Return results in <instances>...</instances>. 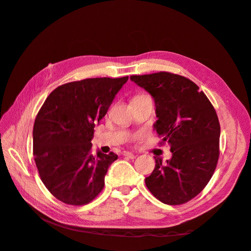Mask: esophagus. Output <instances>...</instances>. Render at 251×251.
Masks as SVG:
<instances>
[{"mask_svg":"<svg viewBox=\"0 0 251 251\" xmlns=\"http://www.w3.org/2000/svg\"><path fill=\"white\" fill-rule=\"evenodd\" d=\"M125 157H127V158H130V159H134L136 156L134 155V154H132V153H128V151H125V153L123 154Z\"/></svg>","mask_w":251,"mask_h":251,"instance_id":"34e87169","label":"esophagus"}]
</instances>
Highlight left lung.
Instances as JSON below:
<instances>
[{
    "mask_svg": "<svg viewBox=\"0 0 251 251\" xmlns=\"http://www.w3.org/2000/svg\"><path fill=\"white\" fill-rule=\"evenodd\" d=\"M135 83L154 97L155 128L161 146L169 144L172 158L155 157V169L146 185L164 204L191 201L207 185L220 156V123L207 96L182 75L160 71L132 75Z\"/></svg>",
    "mask_w": 251,
    "mask_h": 251,
    "instance_id": "left-lung-1",
    "label": "left lung"
}]
</instances>
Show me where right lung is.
<instances>
[{"label":"right lung","instance_id":"right-lung-1","mask_svg":"<svg viewBox=\"0 0 251 251\" xmlns=\"http://www.w3.org/2000/svg\"><path fill=\"white\" fill-rule=\"evenodd\" d=\"M128 76L96 77L53 90L33 126V157L41 180L56 199L80 206L104 186L114 153H92L94 127L107 114Z\"/></svg>","mask_w":251,"mask_h":251}]
</instances>
